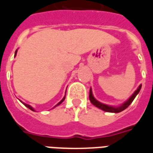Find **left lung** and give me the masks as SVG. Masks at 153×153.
Listing matches in <instances>:
<instances>
[{
  "label": "left lung",
  "instance_id": "1",
  "mask_svg": "<svg viewBox=\"0 0 153 153\" xmlns=\"http://www.w3.org/2000/svg\"><path fill=\"white\" fill-rule=\"evenodd\" d=\"M142 85L140 84L138 88H137V90L135 91L134 93L132 94V96L128 98L126 102L123 103L122 105L120 106H117V107H115V106H108V105H106V104H103V103L100 102H98L97 100L95 99V97H93V92H92V88H90V92H89V99L90 102H92L93 105H94L97 107H98L99 109L102 110L104 111H106V112H112V113H119L122 111H124L125 110L127 107H128L130 104L132 103V102L134 101V99L135 98V97L138 95V93H139V91L141 89Z\"/></svg>",
  "mask_w": 153,
  "mask_h": 153
}]
</instances>
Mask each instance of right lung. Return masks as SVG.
Segmentation results:
<instances>
[{"instance_id":"obj_1","label":"right lung","mask_w":153,"mask_h":153,"mask_svg":"<svg viewBox=\"0 0 153 153\" xmlns=\"http://www.w3.org/2000/svg\"><path fill=\"white\" fill-rule=\"evenodd\" d=\"M16 53H17V50L15 51V56H16ZM65 96L64 97H63V99L61 100V101H60V102L58 103V104H56V106H59V105H60V104H61V103L63 102V101H64V100H65ZM22 103H23V104H24V105H25V106H27V107H28V109H30V110H31V111H35V110L33 109V107H32V106H30V105H28V104H26V103H25V102H22ZM55 106H54V107H55Z\"/></svg>"}]
</instances>
